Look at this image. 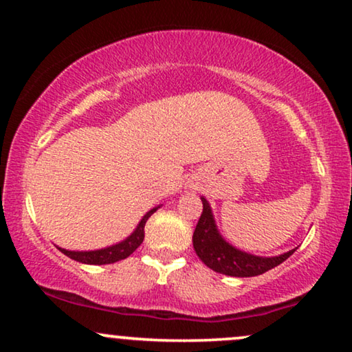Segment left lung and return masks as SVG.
I'll use <instances>...</instances> for the list:
<instances>
[{"mask_svg": "<svg viewBox=\"0 0 352 352\" xmlns=\"http://www.w3.org/2000/svg\"><path fill=\"white\" fill-rule=\"evenodd\" d=\"M201 204H204V211L195 226L192 243H194L197 256L214 272L230 277L259 276V274L278 266L296 252V248H293L290 252L272 258L254 256V254L240 252L221 237L214 224L213 213H211V206L204 197H201Z\"/></svg>", "mask_w": 352, "mask_h": 352, "instance_id": "8db88e82", "label": "left lung"}]
</instances>
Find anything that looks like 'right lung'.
I'll use <instances>...</instances> for the list:
<instances>
[{"instance_id":"1","label":"right lung","mask_w":352,"mask_h":352,"mask_svg":"<svg viewBox=\"0 0 352 352\" xmlns=\"http://www.w3.org/2000/svg\"><path fill=\"white\" fill-rule=\"evenodd\" d=\"M160 208V206H155L151 211H147V214H144L141 223L138 224V228L134 229V232L129 235L128 239H124L123 242L117 245H112V247L102 248V250H94V252H69L65 248H59L62 253L67 254V256L75 259L78 263L85 264H112L117 261H122V259L128 258L134 250H136L139 245L142 243L144 240V226H146L147 219L155 213V211Z\"/></svg>"}]
</instances>
